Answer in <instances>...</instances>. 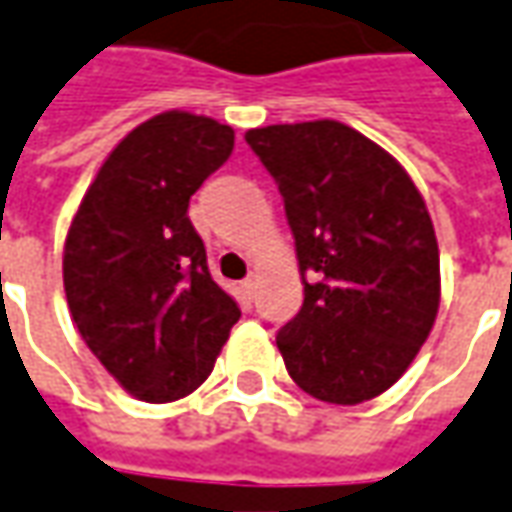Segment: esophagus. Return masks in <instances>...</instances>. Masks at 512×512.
<instances>
[{
  "label": "esophagus",
  "instance_id": "obj_1",
  "mask_svg": "<svg viewBox=\"0 0 512 512\" xmlns=\"http://www.w3.org/2000/svg\"><path fill=\"white\" fill-rule=\"evenodd\" d=\"M242 293H245L248 298L256 293V276H248V279L242 281Z\"/></svg>",
  "mask_w": 512,
  "mask_h": 512
}]
</instances>
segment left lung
<instances>
[{"label":"left lung","mask_w":512,"mask_h":512,"mask_svg":"<svg viewBox=\"0 0 512 512\" xmlns=\"http://www.w3.org/2000/svg\"><path fill=\"white\" fill-rule=\"evenodd\" d=\"M296 239L304 304L276 335L312 397L355 406L394 386L440 310V248L417 185L338 120L250 129Z\"/></svg>","instance_id":"8db88e82"}]
</instances>
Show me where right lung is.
<instances>
[{
  "label": "right lung",
  "mask_w": 512,
  "mask_h": 512,
  "mask_svg": "<svg viewBox=\"0 0 512 512\" xmlns=\"http://www.w3.org/2000/svg\"><path fill=\"white\" fill-rule=\"evenodd\" d=\"M233 152V129L163 112L120 140L64 242V293L92 355L126 392L171 403L211 375L239 307L208 273L188 200Z\"/></svg>",
  "instance_id": "add662e5"
}]
</instances>
